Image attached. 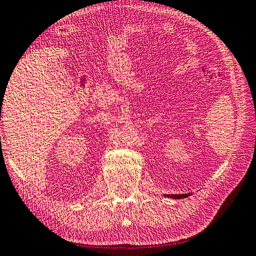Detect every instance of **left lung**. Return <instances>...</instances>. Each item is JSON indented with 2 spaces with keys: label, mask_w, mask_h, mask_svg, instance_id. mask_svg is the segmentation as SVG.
Here are the masks:
<instances>
[{
  "label": "left lung",
  "mask_w": 256,
  "mask_h": 256,
  "mask_svg": "<svg viewBox=\"0 0 256 256\" xmlns=\"http://www.w3.org/2000/svg\"><path fill=\"white\" fill-rule=\"evenodd\" d=\"M190 194H166V196H167V198H188V196H190Z\"/></svg>",
  "instance_id": "1"
}]
</instances>
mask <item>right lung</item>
<instances>
[{"label": "right lung", "mask_w": 256, "mask_h": 256, "mask_svg": "<svg viewBox=\"0 0 256 256\" xmlns=\"http://www.w3.org/2000/svg\"><path fill=\"white\" fill-rule=\"evenodd\" d=\"M0 120H1V118H0Z\"/></svg>", "instance_id": "1"}]
</instances>
